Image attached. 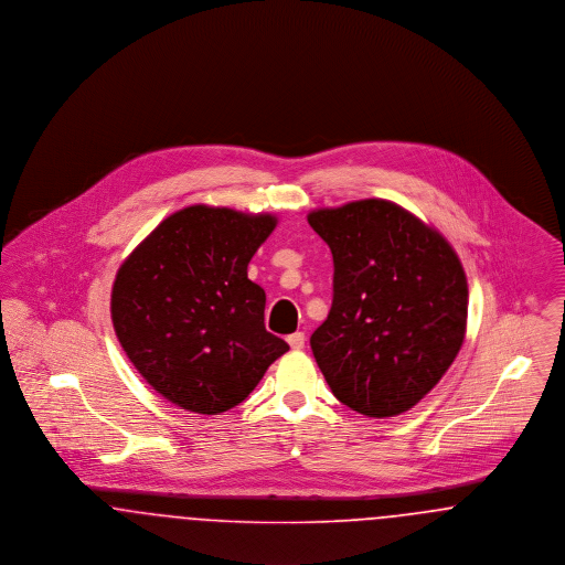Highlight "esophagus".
I'll return each mask as SVG.
<instances>
[{
  "label": "esophagus",
  "instance_id": "obj_1",
  "mask_svg": "<svg viewBox=\"0 0 565 565\" xmlns=\"http://www.w3.org/2000/svg\"><path fill=\"white\" fill-rule=\"evenodd\" d=\"M305 341H307V339H305L302 332H295V334L288 337V345L295 351L302 350V348H305Z\"/></svg>",
  "mask_w": 565,
  "mask_h": 565
}]
</instances>
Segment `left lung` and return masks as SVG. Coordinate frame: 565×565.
I'll use <instances>...</instances> for the list:
<instances>
[{"instance_id": "obj_1", "label": "left lung", "mask_w": 565, "mask_h": 565, "mask_svg": "<svg viewBox=\"0 0 565 565\" xmlns=\"http://www.w3.org/2000/svg\"><path fill=\"white\" fill-rule=\"evenodd\" d=\"M307 220L334 263L332 307L311 334L326 383L366 417L401 415L443 379L463 343L468 284L456 249L383 199Z\"/></svg>"}]
</instances>
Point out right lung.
I'll return each instance as SVG.
<instances>
[{
  "label": "right lung",
  "mask_w": 565,
  "mask_h": 565,
  "mask_svg": "<svg viewBox=\"0 0 565 565\" xmlns=\"http://www.w3.org/2000/svg\"><path fill=\"white\" fill-rule=\"evenodd\" d=\"M277 220L192 205L164 217L120 265L116 337L162 398L217 415L243 403L290 350L265 328V290L247 265Z\"/></svg>",
  "instance_id": "obj_1"
}]
</instances>
